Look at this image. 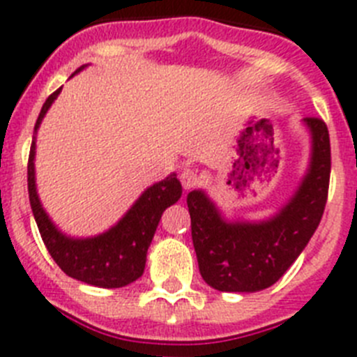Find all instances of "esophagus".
<instances>
[{"instance_id": "34e87169", "label": "esophagus", "mask_w": 357, "mask_h": 357, "mask_svg": "<svg viewBox=\"0 0 357 357\" xmlns=\"http://www.w3.org/2000/svg\"><path fill=\"white\" fill-rule=\"evenodd\" d=\"M179 179H181L183 188H185V190H190V188H194L199 183L197 171H194L192 167H185L181 171V174H179Z\"/></svg>"}]
</instances>
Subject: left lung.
Wrapping results in <instances>:
<instances>
[{"label": "left lung", "mask_w": 357, "mask_h": 357, "mask_svg": "<svg viewBox=\"0 0 357 357\" xmlns=\"http://www.w3.org/2000/svg\"><path fill=\"white\" fill-rule=\"evenodd\" d=\"M310 165L288 202L265 220H226L204 190L186 195L199 272L218 291L265 290L291 266L317 231L327 202L331 144L326 123L303 119Z\"/></svg>", "instance_id": "obj_1"}]
</instances>
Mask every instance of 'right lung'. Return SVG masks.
<instances>
[{
	"label": "right lung",
	"mask_w": 357,
	"mask_h": 357,
	"mask_svg": "<svg viewBox=\"0 0 357 357\" xmlns=\"http://www.w3.org/2000/svg\"><path fill=\"white\" fill-rule=\"evenodd\" d=\"M85 67L82 66L76 69L75 75ZM60 91L62 89L53 92L43 105V110L35 123V135L44 115L47 114L54 99L59 98ZM35 135L28 158V194L35 222L51 258L69 278L92 287L121 288L137 281L146 268L147 249L153 242L162 213L181 197L183 188L179 179L176 174H171L149 186L124 213V217L105 233L89 238H73L51 222L50 215L38 199L35 185Z\"/></svg>",
	"instance_id": "right-lung-1"
}]
</instances>
